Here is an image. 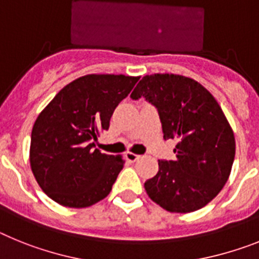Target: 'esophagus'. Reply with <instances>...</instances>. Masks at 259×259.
<instances>
[{
    "instance_id": "34e87169",
    "label": "esophagus",
    "mask_w": 259,
    "mask_h": 259,
    "mask_svg": "<svg viewBox=\"0 0 259 259\" xmlns=\"http://www.w3.org/2000/svg\"><path fill=\"white\" fill-rule=\"evenodd\" d=\"M125 157H126L127 160L132 161V163H133V161L138 160V159H139V157H141V156H139V155H137V154H133V152H126V155H125Z\"/></svg>"
}]
</instances>
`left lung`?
I'll return each mask as SVG.
<instances>
[{"instance_id":"left-lung-1","label":"left lung","mask_w":259,"mask_h":259,"mask_svg":"<svg viewBox=\"0 0 259 259\" xmlns=\"http://www.w3.org/2000/svg\"><path fill=\"white\" fill-rule=\"evenodd\" d=\"M130 98L156 108L164 139L179 141L175 160H159L145 183L148 197L170 212L199 210L226 185L235 159V137L218 102L188 76L152 74L139 80Z\"/></svg>"}]
</instances>
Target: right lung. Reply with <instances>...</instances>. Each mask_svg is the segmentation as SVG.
I'll use <instances>...</instances> for the list:
<instances>
[{
  "mask_svg": "<svg viewBox=\"0 0 259 259\" xmlns=\"http://www.w3.org/2000/svg\"><path fill=\"white\" fill-rule=\"evenodd\" d=\"M139 76L90 74L58 92L36 118L30 163L49 198L66 207H89L112 190L123 168L120 156L102 154L94 142L109 129L116 107Z\"/></svg>",
  "mask_w": 259,
  "mask_h": 259,
  "instance_id": "obj_1",
  "label": "right lung"
}]
</instances>
